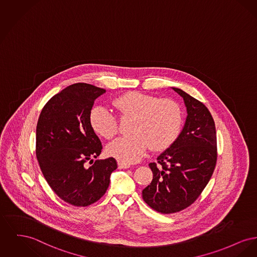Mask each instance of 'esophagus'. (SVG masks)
<instances>
[{
	"label": "esophagus",
	"mask_w": 257,
	"mask_h": 257,
	"mask_svg": "<svg viewBox=\"0 0 257 257\" xmlns=\"http://www.w3.org/2000/svg\"><path fill=\"white\" fill-rule=\"evenodd\" d=\"M118 168H119V169H128V168H130V165L127 164V163L118 162Z\"/></svg>",
	"instance_id": "1"
}]
</instances>
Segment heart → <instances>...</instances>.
Wrapping results in <instances>:
<instances>
[{
  "mask_svg": "<svg viewBox=\"0 0 257 257\" xmlns=\"http://www.w3.org/2000/svg\"><path fill=\"white\" fill-rule=\"evenodd\" d=\"M112 105L121 115L132 116L129 125L131 134L114 140L106 148L110 156L123 163L141 160L150 147L153 151L166 150L181 133V107L171 99H158L133 91L116 98ZM90 124L99 136L107 140L118 131L115 116L104 106L91 110Z\"/></svg>",
  "mask_w": 257,
  "mask_h": 257,
  "instance_id": "b5f03b06",
  "label": "heart"
}]
</instances>
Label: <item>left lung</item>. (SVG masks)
Listing matches in <instances>:
<instances>
[{"instance_id":"left-lung-1","label":"left lung","mask_w":257,"mask_h":257,"mask_svg":"<svg viewBox=\"0 0 257 257\" xmlns=\"http://www.w3.org/2000/svg\"><path fill=\"white\" fill-rule=\"evenodd\" d=\"M183 99L186 119L178 139L150 163L151 184L143 199L161 213H173L190 206L211 179L216 163V135L211 112L203 103L180 88L172 87Z\"/></svg>"}]
</instances>
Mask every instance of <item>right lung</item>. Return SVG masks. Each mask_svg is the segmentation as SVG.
<instances>
[{"mask_svg":"<svg viewBox=\"0 0 257 257\" xmlns=\"http://www.w3.org/2000/svg\"><path fill=\"white\" fill-rule=\"evenodd\" d=\"M106 90L75 83L54 95L44 106L36 130V153L52 190L76 207L95 203L106 193L113 157L96 160L102 144L90 124L94 101Z\"/></svg>","mask_w":257,"mask_h":257,"instance_id":"add662e5","label":"right lung"}]
</instances>
